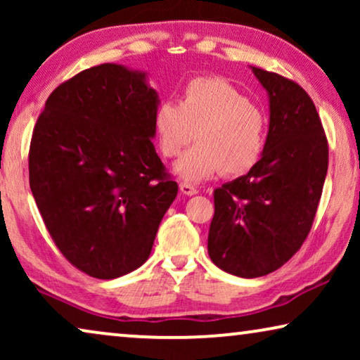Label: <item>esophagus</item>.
I'll use <instances>...</instances> for the list:
<instances>
[{"instance_id":"1","label":"esophagus","mask_w":360,"mask_h":360,"mask_svg":"<svg viewBox=\"0 0 360 360\" xmlns=\"http://www.w3.org/2000/svg\"><path fill=\"white\" fill-rule=\"evenodd\" d=\"M180 191L184 195H186V196H193V195H196L198 193V188H196V186H193V185H190V184H180Z\"/></svg>"}]
</instances>
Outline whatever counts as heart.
Segmentation results:
<instances>
[{
  "label": "heart",
  "mask_w": 360,
  "mask_h": 360,
  "mask_svg": "<svg viewBox=\"0 0 360 360\" xmlns=\"http://www.w3.org/2000/svg\"><path fill=\"white\" fill-rule=\"evenodd\" d=\"M154 129L160 154L176 160L175 174L198 184L219 172L226 176L249 174L262 159L267 116L239 88L221 77H195L176 103L157 106Z\"/></svg>",
  "instance_id": "1"
}]
</instances>
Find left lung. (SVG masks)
Here are the masks:
<instances>
[{
    "instance_id": "8db88e82",
    "label": "left lung",
    "mask_w": 360,
    "mask_h": 360,
    "mask_svg": "<svg viewBox=\"0 0 360 360\" xmlns=\"http://www.w3.org/2000/svg\"><path fill=\"white\" fill-rule=\"evenodd\" d=\"M270 124L262 159L214 190L208 254L224 272L267 275L288 262L311 231L328 172V139L316 106L297 82L264 68Z\"/></svg>"
}]
</instances>
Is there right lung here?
I'll use <instances>...</instances> for the list:
<instances>
[{
  "label": "right lung",
  "mask_w": 360,
  "mask_h": 360,
  "mask_svg": "<svg viewBox=\"0 0 360 360\" xmlns=\"http://www.w3.org/2000/svg\"><path fill=\"white\" fill-rule=\"evenodd\" d=\"M157 105L144 73L101 63L60 83L34 126V200L63 257L90 277L141 267L179 193L150 141Z\"/></svg>",
  "instance_id": "obj_1"
}]
</instances>
